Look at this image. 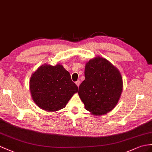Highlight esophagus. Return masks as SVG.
<instances>
[{"mask_svg": "<svg viewBox=\"0 0 152 152\" xmlns=\"http://www.w3.org/2000/svg\"><path fill=\"white\" fill-rule=\"evenodd\" d=\"M75 84H76V85L77 86H79V85H80V81L79 80H77V81H76L75 82Z\"/></svg>", "mask_w": 152, "mask_h": 152, "instance_id": "1", "label": "esophagus"}]
</instances>
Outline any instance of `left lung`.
Instances as JSON below:
<instances>
[{"mask_svg":"<svg viewBox=\"0 0 152 152\" xmlns=\"http://www.w3.org/2000/svg\"><path fill=\"white\" fill-rule=\"evenodd\" d=\"M84 77L78 94L85 109L96 116L112 111L123 91V77L119 69L107 59L97 56L86 62Z\"/></svg>","mask_w":152,"mask_h":152,"instance_id":"1","label":"left lung"}]
</instances>
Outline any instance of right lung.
Segmentation results:
<instances>
[{"label":"right lung","mask_w":152,"mask_h":152,"mask_svg":"<svg viewBox=\"0 0 152 152\" xmlns=\"http://www.w3.org/2000/svg\"><path fill=\"white\" fill-rule=\"evenodd\" d=\"M29 90L37 106L46 112H55L65 108L78 87L63 66L45 64L31 75Z\"/></svg>","instance_id":"1"}]
</instances>
